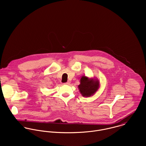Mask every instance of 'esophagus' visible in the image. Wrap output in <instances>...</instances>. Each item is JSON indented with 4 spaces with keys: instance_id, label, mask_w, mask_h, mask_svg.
<instances>
[{
    "instance_id": "1",
    "label": "esophagus",
    "mask_w": 146,
    "mask_h": 146,
    "mask_svg": "<svg viewBox=\"0 0 146 146\" xmlns=\"http://www.w3.org/2000/svg\"><path fill=\"white\" fill-rule=\"evenodd\" d=\"M64 84H66V85H70V83L69 82H67V83H65Z\"/></svg>"
}]
</instances>
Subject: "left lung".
<instances>
[{
  "label": "left lung",
  "instance_id": "1",
  "mask_svg": "<svg viewBox=\"0 0 146 146\" xmlns=\"http://www.w3.org/2000/svg\"><path fill=\"white\" fill-rule=\"evenodd\" d=\"M100 87L98 79L94 78H89L85 75L82 76L78 89L82 96L89 97L93 96Z\"/></svg>",
  "mask_w": 146,
  "mask_h": 146
}]
</instances>
